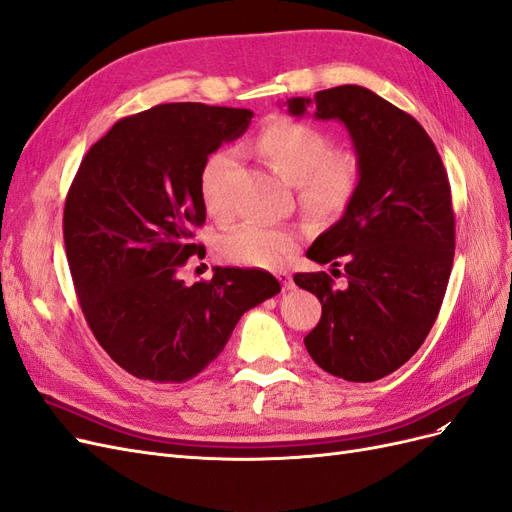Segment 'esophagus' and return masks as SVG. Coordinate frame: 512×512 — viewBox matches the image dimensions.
Wrapping results in <instances>:
<instances>
[{"label":"esophagus","mask_w":512,"mask_h":512,"mask_svg":"<svg viewBox=\"0 0 512 512\" xmlns=\"http://www.w3.org/2000/svg\"><path fill=\"white\" fill-rule=\"evenodd\" d=\"M275 275H277V280H280V284H282V290H290V288L294 286V284H292V277H290L288 271H277Z\"/></svg>","instance_id":"obj_1"}]
</instances>
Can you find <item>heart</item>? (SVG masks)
<instances>
[{"mask_svg": "<svg viewBox=\"0 0 512 512\" xmlns=\"http://www.w3.org/2000/svg\"><path fill=\"white\" fill-rule=\"evenodd\" d=\"M256 156L277 175L294 183L301 209L316 220L344 213L359 192L363 166L350 149H331V138L316 126L292 117H273L252 141ZM232 168V153L213 151L200 168V198L209 215L230 213L224 179ZM301 232L286 224L243 222L222 237L220 252L243 267H280L297 247Z\"/></svg>", "mask_w": 512, "mask_h": 512, "instance_id": "obj_1", "label": "heart"}]
</instances>
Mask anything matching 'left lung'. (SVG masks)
<instances>
[{"instance_id":"left-lung-1","label":"left lung","mask_w":512,"mask_h":512,"mask_svg":"<svg viewBox=\"0 0 512 512\" xmlns=\"http://www.w3.org/2000/svg\"><path fill=\"white\" fill-rule=\"evenodd\" d=\"M339 119L363 177L344 218L312 243L307 258L342 273H297L322 316L305 335L309 356L348 382L393 374L423 346L442 307L455 256V213L446 168L412 115L359 85L292 98L288 111Z\"/></svg>"}]
</instances>
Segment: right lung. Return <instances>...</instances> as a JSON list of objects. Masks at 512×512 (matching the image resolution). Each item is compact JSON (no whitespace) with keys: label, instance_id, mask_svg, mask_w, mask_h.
I'll list each match as a JSON object with an SVG mask.
<instances>
[{"label":"right lung","instance_id":"right-lung-1","mask_svg":"<svg viewBox=\"0 0 512 512\" xmlns=\"http://www.w3.org/2000/svg\"><path fill=\"white\" fill-rule=\"evenodd\" d=\"M247 108L158 104L119 119L91 145L64 207V243L91 333L128 374L185 382L218 354L247 309L280 292L269 271L215 267L185 286L205 245L200 168L250 126Z\"/></svg>","mask_w":512,"mask_h":512}]
</instances>
